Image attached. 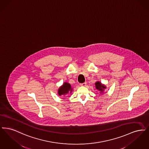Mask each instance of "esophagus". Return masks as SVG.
I'll list each match as a JSON object with an SVG mask.
<instances>
[{"label":"esophagus","mask_w":149,"mask_h":149,"mask_svg":"<svg viewBox=\"0 0 149 149\" xmlns=\"http://www.w3.org/2000/svg\"><path fill=\"white\" fill-rule=\"evenodd\" d=\"M80 86H85L86 85V83H81V84H80Z\"/></svg>","instance_id":"esophagus-1"}]
</instances>
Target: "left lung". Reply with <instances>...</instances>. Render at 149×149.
Returning <instances> with one entry per match:
<instances>
[{
  "label": "left lung",
  "instance_id": "left-lung-1",
  "mask_svg": "<svg viewBox=\"0 0 149 149\" xmlns=\"http://www.w3.org/2000/svg\"><path fill=\"white\" fill-rule=\"evenodd\" d=\"M95 89L97 90H98V91H99V93L100 94H103L104 93V89H106V85L102 84L101 82L99 81L95 82Z\"/></svg>",
  "mask_w": 149,
  "mask_h": 149
}]
</instances>
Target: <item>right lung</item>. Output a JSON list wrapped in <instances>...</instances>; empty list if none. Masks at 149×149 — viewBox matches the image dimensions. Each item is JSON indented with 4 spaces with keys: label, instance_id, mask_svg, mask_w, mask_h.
<instances>
[{
    "label": "right lung",
    "instance_id": "right-lung-1",
    "mask_svg": "<svg viewBox=\"0 0 149 149\" xmlns=\"http://www.w3.org/2000/svg\"><path fill=\"white\" fill-rule=\"evenodd\" d=\"M72 91V88L69 83L64 82L63 84L60 86L58 89V94L60 96H65L68 94L71 93Z\"/></svg>",
    "mask_w": 149,
    "mask_h": 149
}]
</instances>
